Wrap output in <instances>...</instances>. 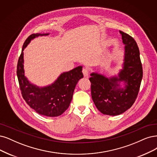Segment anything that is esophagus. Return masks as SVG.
<instances>
[{
    "label": "esophagus",
    "mask_w": 157,
    "mask_h": 157,
    "mask_svg": "<svg viewBox=\"0 0 157 157\" xmlns=\"http://www.w3.org/2000/svg\"><path fill=\"white\" fill-rule=\"evenodd\" d=\"M82 72H83V75H84L85 77L88 76V75H89V70H88V68H84L83 69Z\"/></svg>",
    "instance_id": "esophagus-1"
}]
</instances>
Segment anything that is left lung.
Returning <instances> with one entry per match:
<instances>
[{
  "label": "left lung",
  "mask_w": 157,
  "mask_h": 157,
  "mask_svg": "<svg viewBox=\"0 0 157 157\" xmlns=\"http://www.w3.org/2000/svg\"><path fill=\"white\" fill-rule=\"evenodd\" d=\"M125 46L123 69L118 77L107 78L97 73L90 74L91 95L96 107L107 115H118L135 103L143 76L142 65L137 43L131 36L120 31ZM118 81L126 83L125 89L118 88Z\"/></svg>",
  "instance_id": "left-lung-1"
}]
</instances>
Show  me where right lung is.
<instances>
[{"label":"right lung","instance_id":"add662e5","mask_svg":"<svg viewBox=\"0 0 157 157\" xmlns=\"http://www.w3.org/2000/svg\"><path fill=\"white\" fill-rule=\"evenodd\" d=\"M47 35L33 33L26 39L17 63V75L22 96L28 105L39 114L55 117L61 115L68 108L75 85L83 74L82 67H78L63 73L53 84L43 88H39L28 82L24 74L23 50L33 38Z\"/></svg>","mask_w":157,"mask_h":157}]
</instances>
